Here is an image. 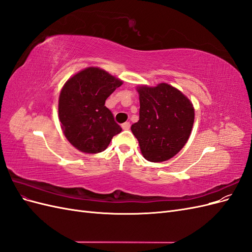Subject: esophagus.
<instances>
[{"label": "esophagus", "instance_id": "34e87169", "mask_svg": "<svg viewBox=\"0 0 252 252\" xmlns=\"http://www.w3.org/2000/svg\"><path fill=\"white\" fill-rule=\"evenodd\" d=\"M122 128H123L124 130H128V129L130 128V123H129V122H125V123L122 124Z\"/></svg>", "mask_w": 252, "mask_h": 252}]
</instances>
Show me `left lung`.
Wrapping results in <instances>:
<instances>
[{"label": "left lung", "instance_id": "8db88e82", "mask_svg": "<svg viewBox=\"0 0 252 252\" xmlns=\"http://www.w3.org/2000/svg\"><path fill=\"white\" fill-rule=\"evenodd\" d=\"M140 119L131 125L143 157L149 162H165L185 146L194 122V108L177 88L161 83L136 88Z\"/></svg>", "mask_w": 252, "mask_h": 252}]
</instances>
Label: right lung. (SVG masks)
<instances>
[{
    "instance_id": "right-lung-1",
    "label": "right lung",
    "mask_w": 252,
    "mask_h": 252,
    "mask_svg": "<svg viewBox=\"0 0 252 252\" xmlns=\"http://www.w3.org/2000/svg\"><path fill=\"white\" fill-rule=\"evenodd\" d=\"M122 84L97 67L85 68L65 83L59 97V119L72 146L85 154H97L122 131L105 106L107 97Z\"/></svg>"
}]
</instances>
